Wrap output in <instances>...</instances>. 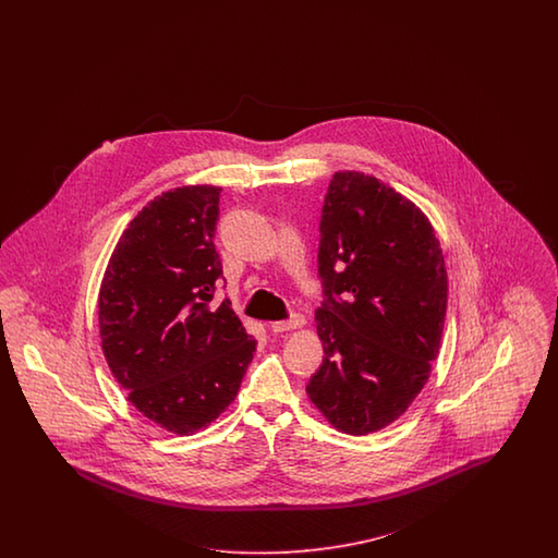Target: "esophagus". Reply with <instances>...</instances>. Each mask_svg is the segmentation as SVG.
Listing matches in <instances>:
<instances>
[{"instance_id":"34e87169","label":"esophagus","mask_w":558,"mask_h":558,"mask_svg":"<svg viewBox=\"0 0 558 558\" xmlns=\"http://www.w3.org/2000/svg\"><path fill=\"white\" fill-rule=\"evenodd\" d=\"M304 317L303 315H292L290 319L287 322H274L270 325L271 331L274 333H284V331H292V329H299V327H303Z\"/></svg>"}]
</instances>
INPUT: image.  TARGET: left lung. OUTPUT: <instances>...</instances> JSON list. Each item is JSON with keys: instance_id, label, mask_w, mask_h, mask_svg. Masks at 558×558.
<instances>
[{"instance_id": "8db88e82", "label": "left lung", "mask_w": 558, "mask_h": 558, "mask_svg": "<svg viewBox=\"0 0 558 558\" xmlns=\"http://www.w3.org/2000/svg\"><path fill=\"white\" fill-rule=\"evenodd\" d=\"M319 231L325 357L306 395L336 429L366 436L399 420L432 374L446 262L422 210L362 171L333 173Z\"/></svg>"}]
</instances>
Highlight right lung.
<instances>
[{"mask_svg": "<svg viewBox=\"0 0 558 558\" xmlns=\"http://www.w3.org/2000/svg\"><path fill=\"white\" fill-rule=\"evenodd\" d=\"M219 186H184L147 204L120 235L98 296L101 350L129 401L190 436L235 401L255 352L231 303L213 236Z\"/></svg>", "mask_w": 558, "mask_h": 558, "instance_id": "right-lung-1", "label": "right lung"}]
</instances>
